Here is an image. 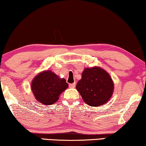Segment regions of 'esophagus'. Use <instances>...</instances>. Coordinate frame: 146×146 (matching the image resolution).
<instances>
[{
	"label": "esophagus",
	"mask_w": 146,
	"mask_h": 146,
	"mask_svg": "<svg viewBox=\"0 0 146 146\" xmlns=\"http://www.w3.org/2000/svg\"><path fill=\"white\" fill-rule=\"evenodd\" d=\"M76 86V83L74 82V83H72V84H69V87L70 88H74Z\"/></svg>",
	"instance_id": "1"
}]
</instances>
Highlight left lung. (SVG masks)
Instances as JSON below:
<instances>
[{
  "instance_id": "1",
  "label": "left lung",
  "mask_w": 146,
  "mask_h": 146,
  "mask_svg": "<svg viewBox=\"0 0 146 146\" xmlns=\"http://www.w3.org/2000/svg\"><path fill=\"white\" fill-rule=\"evenodd\" d=\"M76 90L86 104L99 107L108 102L113 96L114 83L109 74L101 67L85 68Z\"/></svg>"
}]
</instances>
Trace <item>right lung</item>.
<instances>
[{
  "instance_id": "right-lung-1",
  "label": "right lung",
  "mask_w": 146,
  "mask_h": 146,
  "mask_svg": "<svg viewBox=\"0 0 146 146\" xmlns=\"http://www.w3.org/2000/svg\"><path fill=\"white\" fill-rule=\"evenodd\" d=\"M68 84L64 78H59L50 70L42 71L33 78L31 89L38 102L45 105H52L59 99Z\"/></svg>"
}]
</instances>
